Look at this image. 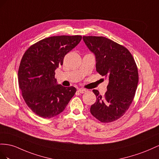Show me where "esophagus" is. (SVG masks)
I'll return each instance as SVG.
<instances>
[{"mask_svg": "<svg viewBox=\"0 0 159 159\" xmlns=\"http://www.w3.org/2000/svg\"><path fill=\"white\" fill-rule=\"evenodd\" d=\"M87 91V90H86V89H78V92L79 93H86Z\"/></svg>", "mask_w": 159, "mask_h": 159, "instance_id": "34e87169", "label": "esophagus"}]
</instances>
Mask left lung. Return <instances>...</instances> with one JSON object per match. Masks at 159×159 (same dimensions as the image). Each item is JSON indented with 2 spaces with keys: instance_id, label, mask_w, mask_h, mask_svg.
I'll use <instances>...</instances> for the list:
<instances>
[{
  "instance_id": "8db88e82",
  "label": "left lung",
  "mask_w": 159,
  "mask_h": 159,
  "mask_svg": "<svg viewBox=\"0 0 159 159\" xmlns=\"http://www.w3.org/2000/svg\"><path fill=\"white\" fill-rule=\"evenodd\" d=\"M83 39L95 56L96 70L108 79L107 91L102 97L93 91L97 101L90 113L102 122H111L123 116L132 103L137 88V65L127 48L104 37H84Z\"/></svg>"
}]
</instances>
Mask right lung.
Instances as JSON below:
<instances>
[{
    "mask_svg": "<svg viewBox=\"0 0 159 159\" xmlns=\"http://www.w3.org/2000/svg\"><path fill=\"white\" fill-rule=\"evenodd\" d=\"M81 39L79 35L54 36L25 52L18 72L19 84L26 104L36 115L44 119L59 115L75 95L76 88L57 83L54 70Z\"/></svg>",
    "mask_w": 159,
    "mask_h": 159,
    "instance_id": "obj_1",
    "label": "right lung"
}]
</instances>
